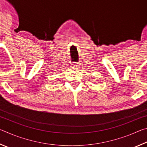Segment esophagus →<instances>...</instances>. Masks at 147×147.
Masks as SVG:
<instances>
[{"instance_id":"1","label":"esophagus","mask_w":147,"mask_h":147,"mask_svg":"<svg viewBox=\"0 0 147 147\" xmlns=\"http://www.w3.org/2000/svg\"><path fill=\"white\" fill-rule=\"evenodd\" d=\"M72 65H73V67H78L79 66V63H77V62H74V63L72 64Z\"/></svg>"}]
</instances>
